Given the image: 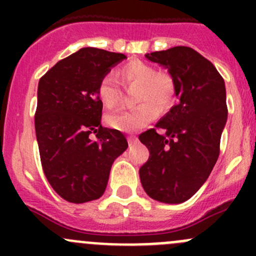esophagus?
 I'll use <instances>...</instances> for the list:
<instances>
[{
	"instance_id": "1",
	"label": "esophagus",
	"mask_w": 256,
	"mask_h": 256,
	"mask_svg": "<svg viewBox=\"0 0 256 256\" xmlns=\"http://www.w3.org/2000/svg\"><path fill=\"white\" fill-rule=\"evenodd\" d=\"M128 144H134L138 142V138H136L135 136H128Z\"/></svg>"
}]
</instances>
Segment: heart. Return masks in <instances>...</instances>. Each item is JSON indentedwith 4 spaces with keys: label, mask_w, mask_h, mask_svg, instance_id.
Listing matches in <instances>:
<instances>
[{
    "label": "heart",
    "mask_w": 256,
    "mask_h": 256,
    "mask_svg": "<svg viewBox=\"0 0 256 256\" xmlns=\"http://www.w3.org/2000/svg\"><path fill=\"white\" fill-rule=\"evenodd\" d=\"M118 78L125 86H138L134 109L110 114L106 122L110 128L124 132H132L157 118L158 109L166 112L174 100V82L167 73H158L154 66L141 60H132L118 69ZM98 98L106 109L120 104L121 88L112 76H105L98 84Z\"/></svg>",
    "instance_id": "heart-1"
}]
</instances>
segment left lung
Listing matches in <instances>:
<instances>
[{
	"label": "left lung",
	"instance_id": "1",
	"mask_svg": "<svg viewBox=\"0 0 256 256\" xmlns=\"http://www.w3.org/2000/svg\"><path fill=\"white\" fill-rule=\"evenodd\" d=\"M146 58L168 69L177 104L138 136L150 157L141 166L144 192L158 202L177 204L190 200L210 174L219 156L226 122V85L216 66L190 47L147 53Z\"/></svg>",
	"mask_w": 256,
	"mask_h": 256
}]
</instances>
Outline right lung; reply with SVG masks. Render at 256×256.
I'll return each instance as SVG.
<instances>
[{
    "instance_id": "add662e5",
    "label": "right lung",
    "mask_w": 256,
    "mask_h": 256,
    "mask_svg": "<svg viewBox=\"0 0 256 256\" xmlns=\"http://www.w3.org/2000/svg\"><path fill=\"white\" fill-rule=\"evenodd\" d=\"M125 58L82 48L59 60L38 82L34 126L42 168L52 188L70 203L102 197L112 162L128 146L120 131L102 126V104L96 92L100 79Z\"/></svg>"
}]
</instances>
